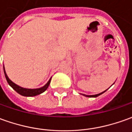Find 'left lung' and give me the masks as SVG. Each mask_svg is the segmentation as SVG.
<instances>
[{"label":"left lung","mask_w":132,"mask_h":132,"mask_svg":"<svg viewBox=\"0 0 132 132\" xmlns=\"http://www.w3.org/2000/svg\"><path fill=\"white\" fill-rule=\"evenodd\" d=\"M114 83H115V82H114ZM114 83H113V84H114ZM106 90H108V89H106ZM106 90H105L104 92H100V93H99V94H97V95H85V94H81V95H84V96H85V97H96L99 96V95H102V94H103V93H104V92H105Z\"/></svg>","instance_id":"left-lung-1"}]
</instances>
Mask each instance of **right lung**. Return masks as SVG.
I'll use <instances>...</instances> for the list:
<instances>
[{"label": "right lung", "mask_w": 132, "mask_h": 132, "mask_svg": "<svg viewBox=\"0 0 132 132\" xmlns=\"http://www.w3.org/2000/svg\"><path fill=\"white\" fill-rule=\"evenodd\" d=\"M3 71H4V73H5V77H6V80H7V82L9 83V85L12 87V88L17 92L19 93V95H21L22 96L25 97H34L36 96V95H40L41 93L44 92L46 89H47V87H49V85L51 83V78L49 79V81H47V83L45 85H44L43 87H40V88H36V89H28V88H24L22 87H20L19 85H17L16 84H15L14 82L11 81L9 77L7 76V74L6 73V70H5V67L3 66Z\"/></svg>", "instance_id": "1"}]
</instances>
